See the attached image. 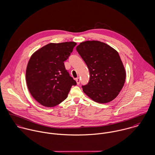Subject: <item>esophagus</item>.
Listing matches in <instances>:
<instances>
[{"mask_svg":"<svg viewBox=\"0 0 155 155\" xmlns=\"http://www.w3.org/2000/svg\"><path fill=\"white\" fill-rule=\"evenodd\" d=\"M76 83H77L78 85H79V84H80V79H79V78H77L76 79Z\"/></svg>","mask_w":155,"mask_h":155,"instance_id":"1","label":"esophagus"}]
</instances>
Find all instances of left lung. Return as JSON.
I'll list each match as a JSON object with an SVG mask.
<instances>
[{
	"mask_svg": "<svg viewBox=\"0 0 155 155\" xmlns=\"http://www.w3.org/2000/svg\"><path fill=\"white\" fill-rule=\"evenodd\" d=\"M76 50L90 74L88 84L82 87L84 92L98 103H107L116 98L126 79V71L117 51L98 41L81 42Z\"/></svg>",
	"mask_w": 155,
	"mask_h": 155,
	"instance_id": "8db88e82",
	"label": "left lung"
}]
</instances>
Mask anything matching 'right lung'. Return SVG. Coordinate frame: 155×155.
<instances>
[{
    "mask_svg": "<svg viewBox=\"0 0 155 155\" xmlns=\"http://www.w3.org/2000/svg\"><path fill=\"white\" fill-rule=\"evenodd\" d=\"M76 43H50L35 51L31 56L25 71L28 89L41 105L54 107L65 99L76 81L66 70L64 61Z\"/></svg>",
    "mask_w": 155,
    "mask_h": 155,
    "instance_id": "obj_1",
    "label": "right lung"
}]
</instances>
